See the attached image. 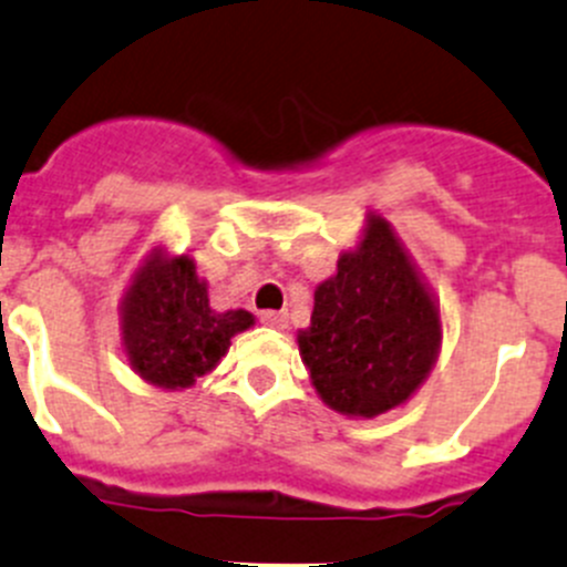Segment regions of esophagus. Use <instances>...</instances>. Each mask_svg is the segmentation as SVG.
Here are the masks:
<instances>
[{
  "label": "esophagus",
  "instance_id": "1",
  "mask_svg": "<svg viewBox=\"0 0 567 567\" xmlns=\"http://www.w3.org/2000/svg\"><path fill=\"white\" fill-rule=\"evenodd\" d=\"M261 322L269 328H287L289 315L287 311H261Z\"/></svg>",
  "mask_w": 567,
  "mask_h": 567
}]
</instances>
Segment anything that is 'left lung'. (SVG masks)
Segmentation results:
<instances>
[{"label": "left lung", "instance_id": "obj_1", "mask_svg": "<svg viewBox=\"0 0 567 567\" xmlns=\"http://www.w3.org/2000/svg\"><path fill=\"white\" fill-rule=\"evenodd\" d=\"M442 315L425 275L392 223L370 212L337 272L317 284L298 350L320 401L373 420L409 403L434 370Z\"/></svg>", "mask_w": 567, "mask_h": 567}]
</instances>
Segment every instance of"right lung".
Returning <instances> with one entry per match:
<instances>
[{
  "label": "right lung",
  "instance_id": "1",
  "mask_svg": "<svg viewBox=\"0 0 567 567\" xmlns=\"http://www.w3.org/2000/svg\"><path fill=\"white\" fill-rule=\"evenodd\" d=\"M256 326L245 309L217 311L192 252L155 245L133 269L118 303V339L133 373L175 392L217 370L236 333Z\"/></svg>",
  "mask_w": 567,
  "mask_h": 567
}]
</instances>
